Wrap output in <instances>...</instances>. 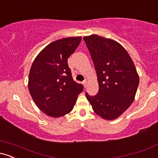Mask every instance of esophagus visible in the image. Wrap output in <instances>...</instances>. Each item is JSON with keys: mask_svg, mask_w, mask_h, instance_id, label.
Instances as JSON below:
<instances>
[{"mask_svg": "<svg viewBox=\"0 0 158 158\" xmlns=\"http://www.w3.org/2000/svg\"><path fill=\"white\" fill-rule=\"evenodd\" d=\"M82 84H83V85H84V88H86V87H87V81L85 80L82 82Z\"/></svg>", "mask_w": 158, "mask_h": 158, "instance_id": "esophagus-1", "label": "esophagus"}]
</instances>
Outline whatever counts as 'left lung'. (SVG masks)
<instances>
[{"mask_svg": "<svg viewBox=\"0 0 158 158\" xmlns=\"http://www.w3.org/2000/svg\"><path fill=\"white\" fill-rule=\"evenodd\" d=\"M97 75L99 91L85 94L97 115L108 120L118 118L135 99L139 85L135 65L126 50L117 41L97 35L83 38Z\"/></svg>", "mask_w": 158, "mask_h": 158, "instance_id": "8db88e82", "label": "left lung"}]
</instances>
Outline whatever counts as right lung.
Listing matches in <instances>:
<instances>
[{
  "instance_id": "obj_1",
  "label": "right lung",
  "mask_w": 158,
  "mask_h": 158,
  "mask_svg": "<svg viewBox=\"0 0 158 158\" xmlns=\"http://www.w3.org/2000/svg\"><path fill=\"white\" fill-rule=\"evenodd\" d=\"M81 36L61 39L39 52L29 74L28 88L36 106L52 117L70 113L83 85L72 77L68 59L80 44Z\"/></svg>"
}]
</instances>
